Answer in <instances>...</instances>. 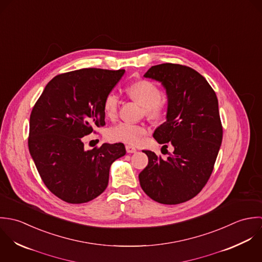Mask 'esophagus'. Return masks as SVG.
<instances>
[{
    "label": "esophagus",
    "instance_id": "esophagus-1",
    "mask_svg": "<svg viewBox=\"0 0 262 262\" xmlns=\"http://www.w3.org/2000/svg\"><path fill=\"white\" fill-rule=\"evenodd\" d=\"M125 150H126V152H127V153H129V154H132V153H136V152H137V149H136V148H134L133 146H129V145L125 146Z\"/></svg>",
    "mask_w": 262,
    "mask_h": 262
}]
</instances>
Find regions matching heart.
<instances>
[{"label":"heart","mask_w":262,"mask_h":262,"mask_svg":"<svg viewBox=\"0 0 262 262\" xmlns=\"http://www.w3.org/2000/svg\"><path fill=\"white\" fill-rule=\"evenodd\" d=\"M130 98L146 108L147 114L152 118H160L166 109V100L162 97L161 91L156 84L151 81L142 80L134 83L126 89ZM119 98L114 92L106 95L103 102V110L108 118H115L118 111ZM149 129L143 124L132 122H119L109 128L108 139L114 142H122L129 145L139 144Z\"/></svg>","instance_id":"obj_1"}]
</instances>
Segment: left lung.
Listing matches in <instances>:
<instances>
[{"label": "left lung", "mask_w": 262, "mask_h": 262, "mask_svg": "<svg viewBox=\"0 0 262 262\" xmlns=\"http://www.w3.org/2000/svg\"><path fill=\"white\" fill-rule=\"evenodd\" d=\"M144 77L166 89V121L153 137L163 148L170 143L174 151L166 160L143 151L149 163L139 174L140 184L157 203L181 204L201 192L213 170L223 139L217 98L208 81L186 66L161 63Z\"/></svg>", "instance_id": "8db88e82"}]
</instances>
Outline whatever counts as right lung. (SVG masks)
Wrapping results in <instances>:
<instances>
[{"mask_svg":"<svg viewBox=\"0 0 262 262\" xmlns=\"http://www.w3.org/2000/svg\"><path fill=\"white\" fill-rule=\"evenodd\" d=\"M124 70L82 69L55 76L34 105L28 148L46 186L69 204L88 203L108 185L109 169L125 155L122 143L86 151L82 138L105 125L104 98Z\"/></svg>","mask_w":262,"mask_h":262,"instance_id":"1","label":"right lung"}]
</instances>
